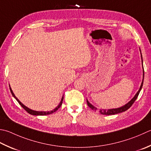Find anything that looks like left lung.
<instances>
[{
	"instance_id": "obj_1",
	"label": "left lung",
	"mask_w": 151,
	"mask_h": 151,
	"mask_svg": "<svg viewBox=\"0 0 151 151\" xmlns=\"http://www.w3.org/2000/svg\"><path fill=\"white\" fill-rule=\"evenodd\" d=\"M141 59H142V55H141ZM142 63H143V59H142ZM143 80H144V69H143V81H142V83L141 84V86L139 90L137 92V93L135 94V96L134 97V98H133L130 101L128 102L127 103L126 105H125L124 106H123L122 107H120V108H117V109H100L99 112L100 113L102 114H105V115H111V114H118V113H122V112H124L128 110L129 108H130L131 106L134 104V103L135 102V100L137 98V97L139 96V94L140 91L141 90V88H142L143 86ZM87 104L88 105V107L90 108H91L92 110H97V108H96L95 107H93V106L90 104V103L88 102V101L87 100Z\"/></svg>"
}]
</instances>
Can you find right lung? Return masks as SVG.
Segmentation results:
<instances>
[{
	"instance_id": "1",
	"label": "right lung",
	"mask_w": 151,
	"mask_h": 151,
	"mask_svg": "<svg viewBox=\"0 0 151 151\" xmlns=\"http://www.w3.org/2000/svg\"><path fill=\"white\" fill-rule=\"evenodd\" d=\"M10 91H11L12 94V96L14 97V98L17 100V101L19 103V104L21 106H22V107L23 109H24L27 112V113H28L29 114H32V115H37H37H47V114H50L54 113V112H55L56 111H58V109L61 107V105H62V103H63V97H62L61 101V102H60V104H59V105L58 106V107H56L55 109H54V110H53V111H48V112H44V111H33V110H31V109H29L28 107H27L26 106H25L24 105L22 104V103H21V102L19 101L18 99H17V97H16V96H15V95L14 94L12 90V89H11V88H10Z\"/></svg>"
}]
</instances>
